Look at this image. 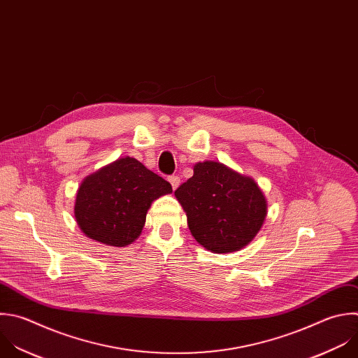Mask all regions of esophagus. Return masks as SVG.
<instances>
[{
  "label": "esophagus",
  "mask_w": 358,
  "mask_h": 358,
  "mask_svg": "<svg viewBox=\"0 0 358 358\" xmlns=\"http://www.w3.org/2000/svg\"><path fill=\"white\" fill-rule=\"evenodd\" d=\"M169 181H170V184H171L173 189H177V188H178V185H180V182H181V180H180V177H178V176H171V177L169 178Z\"/></svg>",
  "instance_id": "obj_1"
}]
</instances>
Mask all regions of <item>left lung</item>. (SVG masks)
<instances>
[{"label":"left lung","mask_w":358,"mask_h":358,"mask_svg":"<svg viewBox=\"0 0 358 358\" xmlns=\"http://www.w3.org/2000/svg\"><path fill=\"white\" fill-rule=\"evenodd\" d=\"M176 198L187 213L195 241L212 253L248 246L267 216V201L257 182L217 162L194 166Z\"/></svg>","instance_id":"left-lung-1"}]
</instances>
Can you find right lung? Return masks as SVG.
<instances>
[{
  "label": "right lung",
  "mask_w": 358,
  "mask_h": 358,
  "mask_svg": "<svg viewBox=\"0 0 358 358\" xmlns=\"http://www.w3.org/2000/svg\"><path fill=\"white\" fill-rule=\"evenodd\" d=\"M171 192L169 181L136 159L122 157L83 180L74 217L90 239L125 248L141 236L152 202Z\"/></svg>",
  "instance_id": "add662e5"
}]
</instances>
